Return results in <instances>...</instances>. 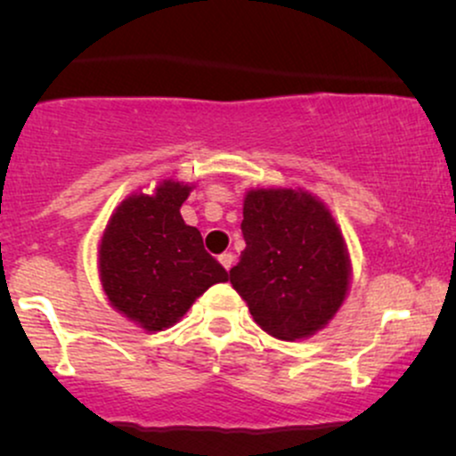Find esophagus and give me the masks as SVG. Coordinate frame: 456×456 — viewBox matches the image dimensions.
<instances>
[{"instance_id":"esophagus-1","label":"esophagus","mask_w":456,"mask_h":456,"mask_svg":"<svg viewBox=\"0 0 456 456\" xmlns=\"http://www.w3.org/2000/svg\"><path fill=\"white\" fill-rule=\"evenodd\" d=\"M218 261H221V265L224 270H232V265H233V255L232 253H223L221 257H218Z\"/></svg>"}]
</instances>
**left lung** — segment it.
I'll return each instance as SVG.
<instances>
[{
    "label": "left lung",
    "instance_id": "8db88e82",
    "mask_svg": "<svg viewBox=\"0 0 456 456\" xmlns=\"http://www.w3.org/2000/svg\"><path fill=\"white\" fill-rule=\"evenodd\" d=\"M246 248L229 270L257 326L281 341L323 330L352 285V259L337 218L305 188H250L244 195Z\"/></svg>",
    "mask_w": 456,
    "mask_h": 456
}]
</instances>
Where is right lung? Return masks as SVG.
Returning a JSON list of instances; mask_svg holds the SVG:
<instances>
[{
    "instance_id": "1",
    "label": "right lung",
    "mask_w": 456,
    "mask_h": 456,
    "mask_svg": "<svg viewBox=\"0 0 456 456\" xmlns=\"http://www.w3.org/2000/svg\"><path fill=\"white\" fill-rule=\"evenodd\" d=\"M195 184L162 180L115 208L98 242V276L119 315L160 332L186 315L203 291L229 274L203 248L180 208Z\"/></svg>"
}]
</instances>
